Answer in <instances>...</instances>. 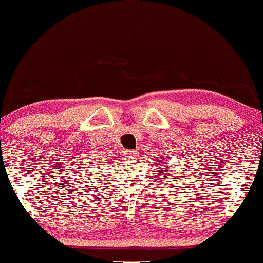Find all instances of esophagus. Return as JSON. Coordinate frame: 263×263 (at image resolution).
Masks as SVG:
<instances>
[{
	"label": "esophagus",
	"instance_id": "34e87169",
	"mask_svg": "<svg viewBox=\"0 0 263 263\" xmlns=\"http://www.w3.org/2000/svg\"><path fill=\"white\" fill-rule=\"evenodd\" d=\"M126 155H127V157H130V159H135V157L137 156V152L136 151H127Z\"/></svg>",
	"mask_w": 263,
	"mask_h": 263
}]
</instances>
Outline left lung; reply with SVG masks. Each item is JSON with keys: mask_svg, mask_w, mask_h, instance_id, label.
Listing matches in <instances>:
<instances>
[{"mask_svg": "<svg viewBox=\"0 0 263 263\" xmlns=\"http://www.w3.org/2000/svg\"><path fill=\"white\" fill-rule=\"evenodd\" d=\"M160 162H162V160H160ZM157 165H160V164H157ZM160 166H161V169H163V170L165 169V168H164V164H162V165H160ZM163 173H164V177L166 178V171L164 170V171H163Z\"/></svg>", "mask_w": 263, "mask_h": 263, "instance_id": "8db88e82", "label": "left lung"}]
</instances>
